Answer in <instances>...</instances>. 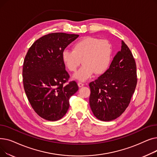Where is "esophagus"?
Segmentation results:
<instances>
[{"mask_svg": "<svg viewBox=\"0 0 157 157\" xmlns=\"http://www.w3.org/2000/svg\"><path fill=\"white\" fill-rule=\"evenodd\" d=\"M78 86L79 87H83V86H84V84L83 83H81V82H79V83H78Z\"/></svg>", "mask_w": 157, "mask_h": 157, "instance_id": "1", "label": "esophagus"}]
</instances>
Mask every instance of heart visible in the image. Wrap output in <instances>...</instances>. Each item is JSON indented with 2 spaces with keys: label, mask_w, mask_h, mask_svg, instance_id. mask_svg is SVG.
<instances>
[{
  "label": "heart",
  "mask_w": 157,
  "mask_h": 157,
  "mask_svg": "<svg viewBox=\"0 0 157 157\" xmlns=\"http://www.w3.org/2000/svg\"><path fill=\"white\" fill-rule=\"evenodd\" d=\"M113 55V48L108 40L86 37L73 45L72 50L65 49L62 60L70 71L75 72L82 62L83 65L74 74V78L85 81L94 74H102L108 69Z\"/></svg>",
  "instance_id": "b5f03b06"
}]
</instances>
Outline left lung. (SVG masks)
<instances>
[{"mask_svg":"<svg viewBox=\"0 0 157 157\" xmlns=\"http://www.w3.org/2000/svg\"><path fill=\"white\" fill-rule=\"evenodd\" d=\"M136 64L127 45L121 40V48L109 68L90 83L89 102L94 116L109 121L125 111L137 85Z\"/></svg>","mask_w":157,"mask_h":157,"instance_id":"left-lung-1","label":"left lung"}]
</instances>
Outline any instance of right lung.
I'll return each instance as SVG.
<instances>
[{
	"label": "right lung",
	"mask_w": 157,
	"mask_h": 157,
	"mask_svg": "<svg viewBox=\"0 0 157 157\" xmlns=\"http://www.w3.org/2000/svg\"><path fill=\"white\" fill-rule=\"evenodd\" d=\"M79 37L52 33L33 43L25 57L23 86L28 100L39 117L48 121L61 119L68 111L69 98L78 90L76 81L66 84L69 75L62 54Z\"/></svg>",
	"instance_id": "add662e5"
}]
</instances>
